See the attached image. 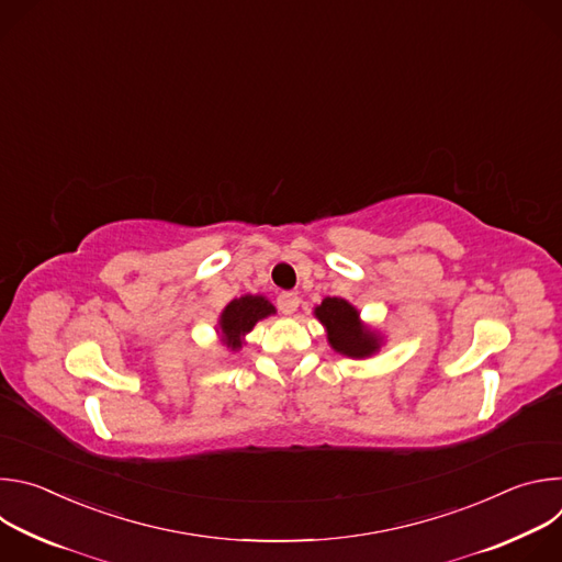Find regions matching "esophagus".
Returning a JSON list of instances; mask_svg holds the SVG:
<instances>
[{"mask_svg":"<svg viewBox=\"0 0 562 562\" xmlns=\"http://www.w3.org/2000/svg\"><path fill=\"white\" fill-rule=\"evenodd\" d=\"M297 304H300V297H297V293H293V291H284V293L278 295V308H280L284 315L295 313Z\"/></svg>","mask_w":562,"mask_h":562,"instance_id":"obj_1","label":"esophagus"}]
</instances>
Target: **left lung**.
<instances>
[{
	"mask_svg": "<svg viewBox=\"0 0 562 562\" xmlns=\"http://www.w3.org/2000/svg\"><path fill=\"white\" fill-rule=\"evenodd\" d=\"M313 313L327 327V340L338 353L349 358H369L380 349V336L362 323L358 308L347 300L325 297Z\"/></svg>",
	"mask_w": 562,
	"mask_h": 562,
	"instance_id": "1",
	"label": "left lung"
}]
</instances>
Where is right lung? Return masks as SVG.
<instances>
[{"label":"right lung","instance_id":"1","mask_svg":"<svg viewBox=\"0 0 562 562\" xmlns=\"http://www.w3.org/2000/svg\"><path fill=\"white\" fill-rule=\"evenodd\" d=\"M276 313V306L265 295H243L231 300L220 315V331L226 347L233 351L243 347V338L262 317Z\"/></svg>","mask_w":562,"mask_h":562}]
</instances>
